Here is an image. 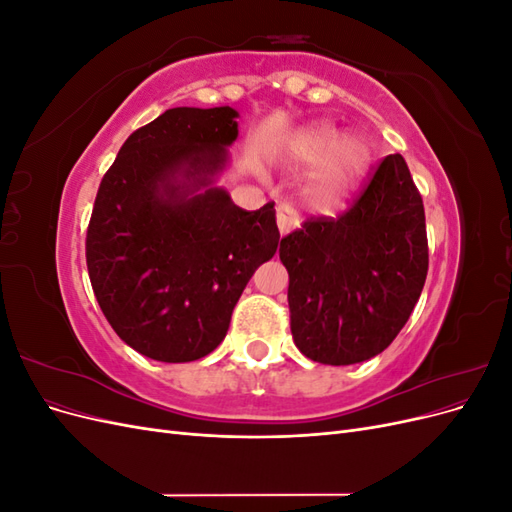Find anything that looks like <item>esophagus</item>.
<instances>
[{
	"label": "esophagus",
	"instance_id": "obj_1",
	"mask_svg": "<svg viewBox=\"0 0 512 512\" xmlns=\"http://www.w3.org/2000/svg\"><path fill=\"white\" fill-rule=\"evenodd\" d=\"M275 222H277V228H280L282 235H288V232H292L294 228H299L297 213H294L292 207L286 203L275 207Z\"/></svg>",
	"mask_w": 512,
	"mask_h": 512
}]
</instances>
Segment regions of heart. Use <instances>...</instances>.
Segmentation results:
<instances>
[{
    "label": "heart",
    "mask_w": 512,
    "mask_h": 512,
    "mask_svg": "<svg viewBox=\"0 0 512 512\" xmlns=\"http://www.w3.org/2000/svg\"><path fill=\"white\" fill-rule=\"evenodd\" d=\"M284 162L294 168L314 166L303 181V203L316 211H329L361 181L369 162V147L359 136L339 138L329 123H314L286 143Z\"/></svg>",
    "instance_id": "1"
}]
</instances>
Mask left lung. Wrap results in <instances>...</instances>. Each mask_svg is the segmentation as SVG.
I'll use <instances>...</instances> for the list:
<instances>
[{"label":"left lung","instance_id":"left-lung-1","mask_svg":"<svg viewBox=\"0 0 512 512\" xmlns=\"http://www.w3.org/2000/svg\"><path fill=\"white\" fill-rule=\"evenodd\" d=\"M290 331L316 363L352 365L389 348L425 286L423 198L406 160L386 156L337 218H309L280 241Z\"/></svg>","mask_w":512,"mask_h":512}]
</instances>
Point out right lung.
I'll list each match as a JSON object with an SVG mask.
<instances>
[{
  "instance_id": "right-lung-1",
  "label": "right lung",
  "mask_w": 512,
  "mask_h": 512,
  "mask_svg": "<svg viewBox=\"0 0 512 512\" xmlns=\"http://www.w3.org/2000/svg\"><path fill=\"white\" fill-rule=\"evenodd\" d=\"M230 106L168 108L121 145L98 188L85 256L115 333L162 363L203 359L280 243L273 203L245 211L213 185L239 136Z\"/></svg>"
}]
</instances>
